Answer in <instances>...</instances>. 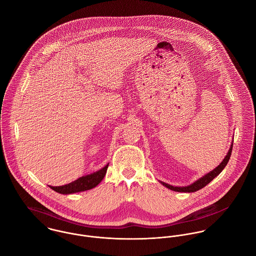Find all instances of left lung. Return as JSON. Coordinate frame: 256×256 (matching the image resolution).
Segmentation results:
<instances>
[{
    "label": "left lung",
    "mask_w": 256,
    "mask_h": 256,
    "mask_svg": "<svg viewBox=\"0 0 256 256\" xmlns=\"http://www.w3.org/2000/svg\"><path fill=\"white\" fill-rule=\"evenodd\" d=\"M232 142H234V141H232ZM232 150V145L230 146V150H228L226 156H224V158L222 160V162L220 164L219 166H218L216 168H214L212 172H208L207 174H205L204 176H202L201 178H199L198 180H196L195 182H193L192 184L188 185V186H182V187L180 186V187H178V186L170 185V184L162 182H160V183H162L164 186H166V188H168V189H170V190H174V191H176V192H188V193H190V192L198 191L199 189L205 187L208 183L211 182L216 176H219L220 174V172L226 168V164L228 162V160H230V158Z\"/></svg>",
    "instance_id": "8db88e82"
}]
</instances>
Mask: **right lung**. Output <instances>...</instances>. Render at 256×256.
Returning a JSON list of instances; mask_svg holds the SVG:
<instances>
[{"label": "right lung", "instance_id": "right-lung-1", "mask_svg": "<svg viewBox=\"0 0 256 256\" xmlns=\"http://www.w3.org/2000/svg\"><path fill=\"white\" fill-rule=\"evenodd\" d=\"M108 164H108L104 168H102V170H100L94 174H88V176L78 178L73 182L66 184V185H62V186H50V187L54 191L61 193V194H72V193L90 190V189L96 187V185H98L104 180V178L106 176Z\"/></svg>", "mask_w": 256, "mask_h": 256}]
</instances>
